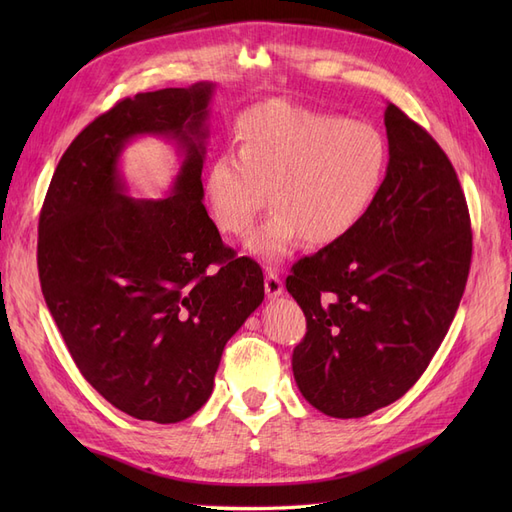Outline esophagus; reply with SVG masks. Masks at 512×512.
<instances>
[{"label": "esophagus", "instance_id": "34e87169", "mask_svg": "<svg viewBox=\"0 0 512 512\" xmlns=\"http://www.w3.org/2000/svg\"><path fill=\"white\" fill-rule=\"evenodd\" d=\"M265 290H267V297L275 299V297H280V294L284 292V284H282V280L275 273H267V277H265Z\"/></svg>", "mask_w": 512, "mask_h": 512}]
</instances>
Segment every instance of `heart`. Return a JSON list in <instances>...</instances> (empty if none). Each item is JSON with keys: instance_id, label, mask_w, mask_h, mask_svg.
<instances>
[{"instance_id": "heart-1", "label": "heart", "mask_w": 512, "mask_h": 512, "mask_svg": "<svg viewBox=\"0 0 512 512\" xmlns=\"http://www.w3.org/2000/svg\"><path fill=\"white\" fill-rule=\"evenodd\" d=\"M235 149H222L203 175L211 222L239 237L267 207L269 220L245 239L262 262H280L303 239L324 247L346 239L382 190L389 143L369 121L288 100H269L243 113Z\"/></svg>"}]
</instances>
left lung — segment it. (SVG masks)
<instances>
[{"label":"left lung","instance_id":"1","mask_svg":"<svg viewBox=\"0 0 512 512\" xmlns=\"http://www.w3.org/2000/svg\"><path fill=\"white\" fill-rule=\"evenodd\" d=\"M389 168L365 220L301 258L286 288L307 333L292 352L301 395L361 418L406 395L451 327L472 260L466 196L433 138L395 104L384 113Z\"/></svg>","mask_w":512,"mask_h":512}]
</instances>
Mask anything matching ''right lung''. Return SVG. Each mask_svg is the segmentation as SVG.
Listing matches in <instances>:
<instances>
[{"instance_id": "add662e5", "label": "right lung", "mask_w": 512, "mask_h": 512, "mask_svg": "<svg viewBox=\"0 0 512 512\" xmlns=\"http://www.w3.org/2000/svg\"><path fill=\"white\" fill-rule=\"evenodd\" d=\"M213 89L117 102L61 156L40 211V286L76 367L115 408L162 425L205 406L226 342L265 299L262 269L224 247L203 205ZM138 135L180 151L164 199L129 196L120 153Z\"/></svg>"}]
</instances>
